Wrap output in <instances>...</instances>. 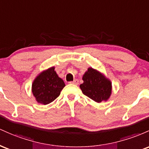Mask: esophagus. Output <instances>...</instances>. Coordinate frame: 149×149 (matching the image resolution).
Masks as SVG:
<instances>
[{
  "label": "esophagus",
  "instance_id": "34e87169",
  "mask_svg": "<svg viewBox=\"0 0 149 149\" xmlns=\"http://www.w3.org/2000/svg\"><path fill=\"white\" fill-rule=\"evenodd\" d=\"M69 83L72 84H74V85H78V84H79V81H78V79H75L73 81H70Z\"/></svg>",
  "mask_w": 149,
  "mask_h": 149
}]
</instances>
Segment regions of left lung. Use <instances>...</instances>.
Returning a JSON list of instances; mask_svg holds the SVG:
<instances>
[{
    "mask_svg": "<svg viewBox=\"0 0 149 149\" xmlns=\"http://www.w3.org/2000/svg\"><path fill=\"white\" fill-rule=\"evenodd\" d=\"M84 83L79 86L81 91L93 101L100 103L111 96V82L97 70L89 68L84 74Z\"/></svg>",
    "mask_w": 149,
    "mask_h": 149,
    "instance_id": "obj_1",
    "label": "left lung"
}]
</instances>
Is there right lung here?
Here are the masks:
<instances>
[{"mask_svg":"<svg viewBox=\"0 0 149 149\" xmlns=\"http://www.w3.org/2000/svg\"><path fill=\"white\" fill-rule=\"evenodd\" d=\"M54 70V67H52L42 72L32 84V93L38 103L46 105L53 102L65 86Z\"/></svg>","mask_w":149,"mask_h":149,"instance_id":"right-lung-1","label":"right lung"}]
</instances>
